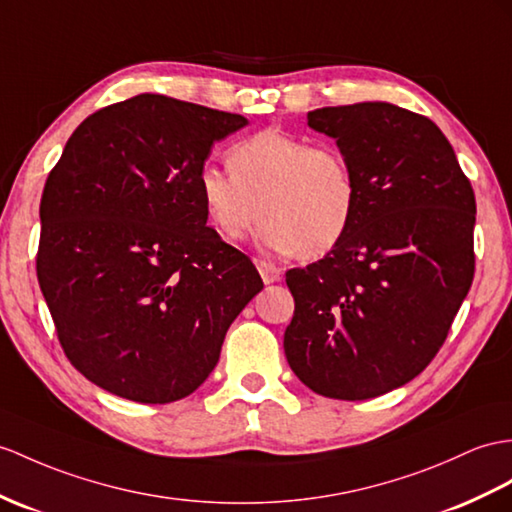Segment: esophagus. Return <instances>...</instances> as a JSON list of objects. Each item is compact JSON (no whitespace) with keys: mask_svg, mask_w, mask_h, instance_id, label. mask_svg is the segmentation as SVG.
Listing matches in <instances>:
<instances>
[{"mask_svg":"<svg viewBox=\"0 0 512 512\" xmlns=\"http://www.w3.org/2000/svg\"><path fill=\"white\" fill-rule=\"evenodd\" d=\"M258 271H260V278H263L265 284H273L282 278V269L271 265V263H265V260H260L258 263Z\"/></svg>","mask_w":512,"mask_h":512,"instance_id":"esophagus-1","label":"esophagus"}]
</instances>
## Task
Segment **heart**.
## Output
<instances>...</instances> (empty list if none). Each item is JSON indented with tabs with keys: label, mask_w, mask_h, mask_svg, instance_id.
<instances>
[{
	"label": "heart",
	"mask_w": 512,
	"mask_h": 512,
	"mask_svg": "<svg viewBox=\"0 0 512 512\" xmlns=\"http://www.w3.org/2000/svg\"><path fill=\"white\" fill-rule=\"evenodd\" d=\"M228 171L204 165L197 189L223 239H245L258 223L269 252L319 258L332 252L356 217L358 189L350 162L332 145L263 130L228 149Z\"/></svg>",
	"instance_id": "heart-1"
}]
</instances>
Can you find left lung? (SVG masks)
<instances>
[{"mask_svg":"<svg viewBox=\"0 0 512 512\" xmlns=\"http://www.w3.org/2000/svg\"><path fill=\"white\" fill-rule=\"evenodd\" d=\"M356 178L350 232L286 271L284 354L308 389L369 400L417 378L447 339L476 271V195L445 134L386 102L308 112Z\"/></svg>","mask_w":512,"mask_h":512,"instance_id":"obj_1","label":"left lung"}]
</instances>
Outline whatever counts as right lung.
<instances>
[{"label":"right lung","mask_w":512,"mask_h":512,"mask_svg":"<svg viewBox=\"0 0 512 512\" xmlns=\"http://www.w3.org/2000/svg\"><path fill=\"white\" fill-rule=\"evenodd\" d=\"M245 117L143 93L86 117L49 171L36 278L69 363L169 404L215 369L256 267L206 226L197 173Z\"/></svg>","instance_id":"add662e5"}]
</instances>
